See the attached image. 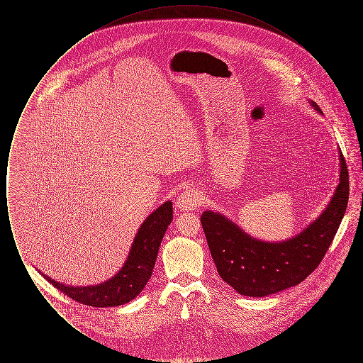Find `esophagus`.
Masks as SVG:
<instances>
[{"label":"esophagus","mask_w":363,"mask_h":363,"mask_svg":"<svg viewBox=\"0 0 363 363\" xmlns=\"http://www.w3.org/2000/svg\"><path fill=\"white\" fill-rule=\"evenodd\" d=\"M201 206V194L194 189L182 191L177 199V207L182 211H194Z\"/></svg>","instance_id":"esophagus-1"}]
</instances>
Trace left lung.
Segmentation results:
<instances>
[{
	"label": "left lung",
	"mask_w": 363,
	"mask_h": 363,
	"mask_svg": "<svg viewBox=\"0 0 363 363\" xmlns=\"http://www.w3.org/2000/svg\"><path fill=\"white\" fill-rule=\"evenodd\" d=\"M311 104L323 113L318 104ZM339 181L320 218L289 241L255 240L220 213L206 211L201 225L220 277L246 296H265L303 281L324 259L345 216L350 181L342 151Z\"/></svg>",
	"instance_id": "left-lung-1"
}]
</instances>
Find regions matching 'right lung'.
I'll list each match as a JSON object with an SVG mask.
<instances>
[{
    "mask_svg": "<svg viewBox=\"0 0 363 363\" xmlns=\"http://www.w3.org/2000/svg\"><path fill=\"white\" fill-rule=\"evenodd\" d=\"M2 177L4 173H1V178ZM172 220L173 204L167 201L154 211L138 228V235L121 271L102 284L70 287L46 275L43 277L55 289L83 305L94 308H108L128 303L143 291L152 275L160 242Z\"/></svg>",
    "mask_w": 363,
    "mask_h": 363,
    "instance_id": "1",
    "label": "right lung"
}]
</instances>
